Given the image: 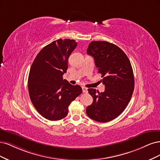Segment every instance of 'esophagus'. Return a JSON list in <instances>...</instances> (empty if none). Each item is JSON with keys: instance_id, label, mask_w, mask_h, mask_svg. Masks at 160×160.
<instances>
[{"instance_id": "34e87169", "label": "esophagus", "mask_w": 160, "mask_h": 160, "mask_svg": "<svg viewBox=\"0 0 160 160\" xmlns=\"http://www.w3.org/2000/svg\"><path fill=\"white\" fill-rule=\"evenodd\" d=\"M82 92H84V93H87L88 92V88L86 87H82Z\"/></svg>"}]
</instances>
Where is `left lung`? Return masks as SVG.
<instances>
[{
	"label": "left lung",
	"mask_w": 160,
	"mask_h": 160,
	"mask_svg": "<svg viewBox=\"0 0 160 160\" xmlns=\"http://www.w3.org/2000/svg\"><path fill=\"white\" fill-rule=\"evenodd\" d=\"M87 54L94 57L106 88L104 92L88 89L94 101L86 114L96 122H110L122 114L132 98L134 77L131 63L122 49L106 41H92Z\"/></svg>",
	"instance_id": "obj_1"
}]
</instances>
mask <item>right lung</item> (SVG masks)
<instances>
[{"label": "right lung", "instance_id": "1", "mask_svg": "<svg viewBox=\"0 0 160 160\" xmlns=\"http://www.w3.org/2000/svg\"><path fill=\"white\" fill-rule=\"evenodd\" d=\"M74 40L58 39L46 45L35 58L30 70L28 88L30 98L39 114L56 121L65 118L68 106L82 92L62 76L68 69V60L76 48Z\"/></svg>", "mask_w": 160, "mask_h": 160}]
</instances>
